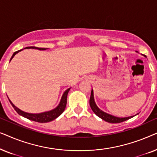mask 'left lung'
<instances>
[{
  "label": "left lung",
  "instance_id": "obj_1",
  "mask_svg": "<svg viewBox=\"0 0 157 157\" xmlns=\"http://www.w3.org/2000/svg\"><path fill=\"white\" fill-rule=\"evenodd\" d=\"M89 104H90V106L92 109V111H94V113L96 116H98V117H100L101 119H102L104 121H106L107 122H109V123H112V124H116V123H121V122L125 121L126 120L131 119L133 117H124V118H120V117H114V116H112L111 114H109L104 111H103L98 108V106H96V104H95V101H94V91L93 90H91V97H90V100H89Z\"/></svg>",
  "mask_w": 157,
  "mask_h": 157
}]
</instances>
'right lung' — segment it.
<instances>
[{
    "mask_svg": "<svg viewBox=\"0 0 157 157\" xmlns=\"http://www.w3.org/2000/svg\"><path fill=\"white\" fill-rule=\"evenodd\" d=\"M37 48L38 50H46L47 48H38V47H35V46H30V47H26L25 48ZM23 49L21 50L17 51L16 52L13 53L12 57L10 58V60H11L15 55L17 53H18L19 51H22ZM71 88L68 89L66 91L64 92L63 96H62L61 101H60L59 106H58L56 108H55L53 110L49 111H46V112H43V113H27L25 112V111H21V109H19L18 108L15 106V105L13 104V103L10 101V104L13 107L17 113H18L19 115L22 116V117L26 118V119L31 120V121H34L36 122H39V123H46V122H49L53 121L55 119H56L57 117H59L60 115L63 112L64 110H65L66 106V103H67V95L68 91H69Z\"/></svg>",
    "mask_w": 157,
    "mask_h": 157,
    "instance_id": "right-lung-1",
    "label": "right lung"
}]
</instances>
